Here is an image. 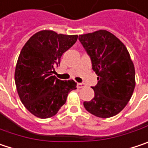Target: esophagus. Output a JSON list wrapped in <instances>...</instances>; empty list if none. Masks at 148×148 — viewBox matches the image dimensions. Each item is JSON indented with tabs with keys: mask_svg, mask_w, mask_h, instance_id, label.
<instances>
[{
	"mask_svg": "<svg viewBox=\"0 0 148 148\" xmlns=\"http://www.w3.org/2000/svg\"><path fill=\"white\" fill-rule=\"evenodd\" d=\"M77 87L78 88H82L85 87V84L82 83V82H80V83H77Z\"/></svg>",
	"mask_w": 148,
	"mask_h": 148,
	"instance_id": "34e87169",
	"label": "esophagus"
}]
</instances>
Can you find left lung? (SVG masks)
I'll use <instances>...</instances> for the list:
<instances>
[{
    "mask_svg": "<svg viewBox=\"0 0 148 148\" xmlns=\"http://www.w3.org/2000/svg\"><path fill=\"white\" fill-rule=\"evenodd\" d=\"M78 39L98 75L97 85L92 87L94 98L83 105L97 117L116 115L131 99L136 85L130 54L121 41L106 30L79 35Z\"/></svg>",
    "mask_w": 148,
    "mask_h": 148,
    "instance_id": "left-lung-1",
    "label": "left lung"
}]
</instances>
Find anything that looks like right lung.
<instances>
[{"label":"right lung","mask_w":148,"mask_h":148,"mask_svg":"<svg viewBox=\"0 0 148 148\" xmlns=\"http://www.w3.org/2000/svg\"><path fill=\"white\" fill-rule=\"evenodd\" d=\"M77 40V35L43 30L34 34L22 49L15 70V83L22 103L34 115L41 119L56 115L69 92L77 88L73 80L61 81L53 75L63 53Z\"/></svg>","instance_id":"right-lung-1"}]
</instances>
